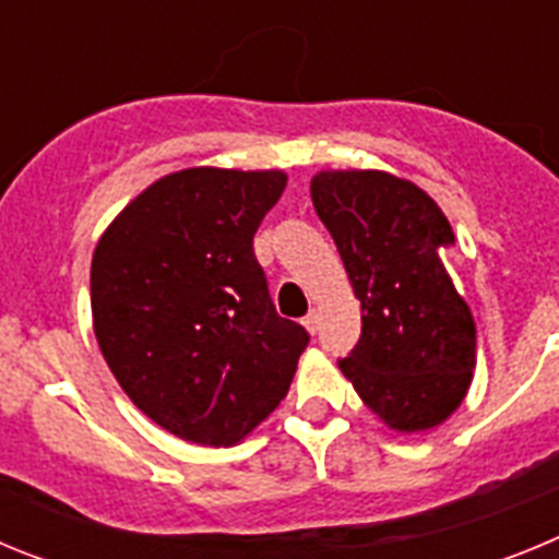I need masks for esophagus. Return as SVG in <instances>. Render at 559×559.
Segmentation results:
<instances>
[{"label": "esophagus", "mask_w": 559, "mask_h": 559, "mask_svg": "<svg viewBox=\"0 0 559 559\" xmlns=\"http://www.w3.org/2000/svg\"><path fill=\"white\" fill-rule=\"evenodd\" d=\"M302 324L308 328V333H316V330H319V324H322V319H319V313H316V310H310V313L302 319Z\"/></svg>", "instance_id": "34e87169"}]
</instances>
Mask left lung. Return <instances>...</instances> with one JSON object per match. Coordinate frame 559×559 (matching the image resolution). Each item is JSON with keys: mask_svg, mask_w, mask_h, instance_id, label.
Masks as SVG:
<instances>
[{"mask_svg": "<svg viewBox=\"0 0 559 559\" xmlns=\"http://www.w3.org/2000/svg\"><path fill=\"white\" fill-rule=\"evenodd\" d=\"M316 215L360 302V338L341 372L394 431L445 423L476 369V324L442 254L453 229L428 192L392 173L322 170Z\"/></svg>", "mask_w": 559, "mask_h": 559, "instance_id": "8db88e82", "label": "left lung"}]
</instances>
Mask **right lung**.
Masks as SVG:
<instances>
[{
    "label": "right lung",
    "mask_w": 559,
    "mask_h": 559,
    "mask_svg": "<svg viewBox=\"0 0 559 559\" xmlns=\"http://www.w3.org/2000/svg\"><path fill=\"white\" fill-rule=\"evenodd\" d=\"M283 170L190 167L153 181L103 231L92 316L108 369L142 414L229 448L288 394L308 330L276 313L254 231Z\"/></svg>",
    "instance_id": "1"
}]
</instances>
